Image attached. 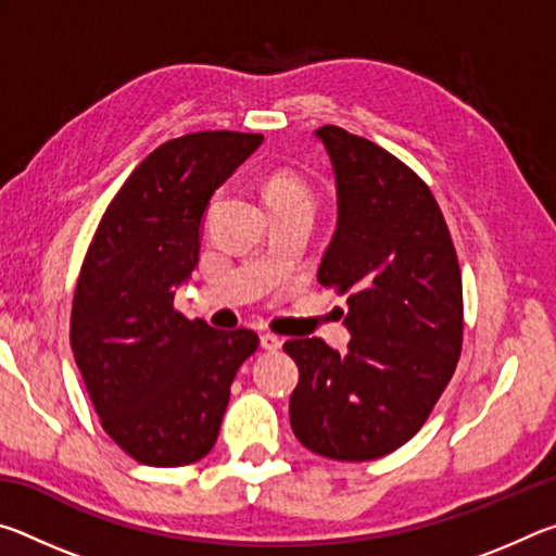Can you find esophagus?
<instances>
[{
  "label": "esophagus",
  "mask_w": 556,
  "mask_h": 556,
  "mask_svg": "<svg viewBox=\"0 0 556 556\" xmlns=\"http://www.w3.org/2000/svg\"><path fill=\"white\" fill-rule=\"evenodd\" d=\"M260 345L265 348V351H279L281 348V338L275 333H262L260 336Z\"/></svg>",
  "instance_id": "34e87169"
}]
</instances>
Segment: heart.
Listing matches in <instances>:
<instances>
[{
	"instance_id": "obj_1",
	"label": "heart",
	"mask_w": 556,
	"mask_h": 556,
	"mask_svg": "<svg viewBox=\"0 0 556 556\" xmlns=\"http://www.w3.org/2000/svg\"><path fill=\"white\" fill-rule=\"evenodd\" d=\"M265 199L269 205L312 203V188L299 174L289 172V168H277L265 178Z\"/></svg>"
}]
</instances>
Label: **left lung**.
Instances as JSON below:
<instances>
[{"label": "left lung", "mask_w": 556, "mask_h": 556, "mask_svg": "<svg viewBox=\"0 0 556 556\" xmlns=\"http://www.w3.org/2000/svg\"><path fill=\"white\" fill-rule=\"evenodd\" d=\"M331 156L338 228L318 281L348 296V353L291 338L299 365L289 419L308 451L372 460L417 434L456 372L464 289L454 240L434 193L370 139L316 129Z\"/></svg>", "instance_id": "obj_1"}]
</instances>
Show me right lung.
Returning a JSON list of instances; mask_svg holds the SVG:
<instances>
[{
	"label": "right lung",
	"mask_w": 556,
	"mask_h": 556,
	"mask_svg": "<svg viewBox=\"0 0 556 556\" xmlns=\"http://www.w3.org/2000/svg\"><path fill=\"white\" fill-rule=\"evenodd\" d=\"M248 131H193L156 147L122 184L83 260L71 308L75 365L108 437L139 464L201 460L218 439L250 328L218 331L174 306L199 265L201 218L262 144Z\"/></svg>",
	"instance_id": "1"
}]
</instances>
